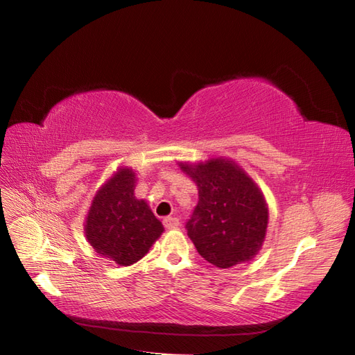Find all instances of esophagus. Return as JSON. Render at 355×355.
Returning a JSON list of instances; mask_svg holds the SVG:
<instances>
[{
    "label": "esophagus",
    "mask_w": 355,
    "mask_h": 355,
    "mask_svg": "<svg viewBox=\"0 0 355 355\" xmlns=\"http://www.w3.org/2000/svg\"><path fill=\"white\" fill-rule=\"evenodd\" d=\"M164 224L166 228H171V230H173V228H177L180 225V220L175 218V216H166L164 220Z\"/></svg>",
    "instance_id": "obj_1"
}]
</instances>
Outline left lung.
I'll list each match as a JSON object with an SVG mask.
<instances>
[{"label": "left lung", "instance_id": "8db88e82", "mask_svg": "<svg viewBox=\"0 0 355 355\" xmlns=\"http://www.w3.org/2000/svg\"><path fill=\"white\" fill-rule=\"evenodd\" d=\"M178 165L199 190L186 225L199 255L218 268L255 258L268 227V207L257 182L228 157Z\"/></svg>", "mask_w": 355, "mask_h": 355}]
</instances>
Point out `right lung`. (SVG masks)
<instances>
[{
	"label": "right lung",
	"mask_w": 355,
	"mask_h": 355,
	"mask_svg": "<svg viewBox=\"0 0 355 355\" xmlns=\"http://www.w3.org/2000/svg\"><path fill=\"white\" fill-rule=\"evenodd\" d=\"M135 171L119 166L94 194L84 232L96 252L128 267L140 261L164 233V225L143 199H137Z\"/></svg>",
	"instance_id": "obj_1"
}]
</instances>
